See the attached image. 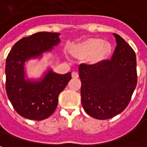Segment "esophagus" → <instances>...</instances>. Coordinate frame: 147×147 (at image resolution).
Instances as JSON below:
<instances>
[{"label":"esophagus","mask_w":147,"mask_h":147,"mask_svg":"<svg viewBox=\"0 0 147 147\" xmlns=\"http://www.w3.org/2000/svg\"><path fill=\"white\" fill-rule=\"evenodd\" d=\"M71 76H72V78H74V79H77V78H79V73L76 72V71H73V72L71 73Z\"/></svg>","instance_id":"obj_1"}]
</instances>
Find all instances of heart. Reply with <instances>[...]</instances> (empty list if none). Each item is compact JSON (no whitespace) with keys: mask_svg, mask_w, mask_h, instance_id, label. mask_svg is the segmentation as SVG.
<instances>
[{"mask_svg":"<svg viewBox=\"0 0 147 147\" xmlns=\"http://www.w3.org/2000/svg\"><path fill=\"white\" fill-rule=\"evenodd\" d=\"M111 45L100 38H90L75 45L71 53L78 58H84L90 56V61L95 63L102 61L110 54Z\"/></svg>","mask_w":147,"mask_h":147,"instance_id":"heart-1","label":"heart"}]
</instances>
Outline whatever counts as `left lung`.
Listing matches in <instances>:
<instances>
[{
    "mask_svg": "<svg viewBox=\"0 0 147 147\" xmlns=\"http://www.w3.org/2000/svg\"><path fill=\"white\" fill-rule=\"evenodd\" d=\"M113 35L117 46L110 59L79 67L82 105L86 113L98 120L123 112L137 85L136 53L120 35Z\"/></svg>",
    "mask_w": 147,
    "mask_h": 147,
    "instance_id": "obj_1",
    "label": "left lung"
}]
</instances>
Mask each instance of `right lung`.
I'll return each mask as SVG.
<instances>
[{
    "label": "right lung",
    "mask_w": 147,
    "mask_h": 147,
    "mask_svg": "<svg viewBox=\"0 0 147 147\" xmlns=\"http://www.w3.org/2000/svg\"><path fill=\"white\" fill-rule=\"evenodd\" d=\"M60 34L38 32L18 41L9 52L5 64V89L15 110L29 120H45L54 113L58 97L71 79L49 70L39 82L25 80L24 63L51 50L60 42Z\"/></svg>",
    "instance_id": "1"
}]
</instances>
